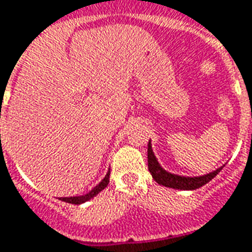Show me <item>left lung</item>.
Listing matches in <instances>:
<instances>
[{"label":"left lung","mask_w":252,"mask_h":252,"mask_svg":"<svg viewBox=\"0 0 252 252\" xmlns=\"http://www.w3.org/2000/svg\"><path fill=\"white\" fill-rule=\"evenodd\" d=\"M148 165L150 174H152L153 179L157 184L162 185L165 188L178 189V190H194V189H198V188L204 186L205 184H208L212 178L218 175V172H220V169L225 167V165H222V167L212 171L210 174H205V175L201 176H184L171 174V172L162 168L160 162L157 161L155 153H153V149H152L150 140H149L148 145Z\"/></svg>","instance_id":"left-lung-1"}]
</instances>
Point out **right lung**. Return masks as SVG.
<instances>
[{
  "mask_svg": "<svg viewBox=\"0 0 252 252\" xmlns=\"http://www.w3.org/2000/svg\"><path fill=\"white\" fill-rule=\"evenodd\" d=\"M109 178H110V171H107V174L104 176L103 179L99 182V184L92 189L91 191H88L87 194H83V196H73V197H61L62 201H66V203H70V204H83L85 201H90L91 198H94L96 196L97 193L103 190L104 188L109 184Z\"/></svg>",
  "mask_w": 252,
  "mask_h": 252,
  "instance_id": "1",
  "label": "right lung"
}]
</instances>
